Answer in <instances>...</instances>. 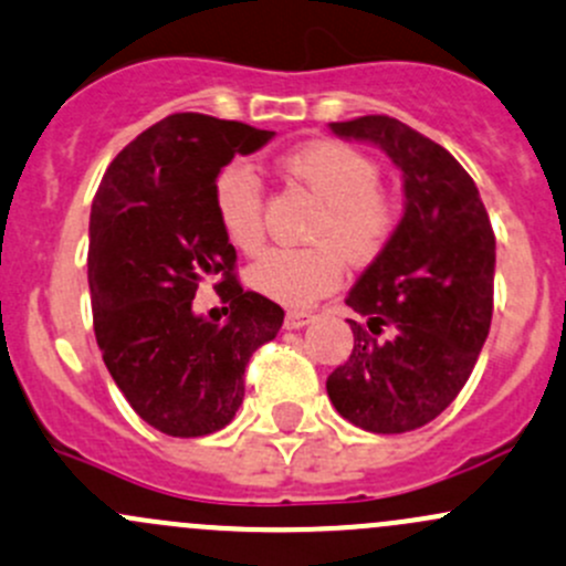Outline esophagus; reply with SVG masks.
Segmentation results:
<instances>
[{"instance_id":"34e87169","label":"esophagus","mask_w":566,"mask_h":566,"mask_svg":"<svg viewBox=\"0 0 566 566\" xmlns=\"http://www.w3.org/2000/svg\"><path fill=\"white\" fill-rule=\"evenodd\" d=\"M314 319L312 312H287L284 314V328L287 331H298L303 325H308Z\"/></svg>"}]
</instances>
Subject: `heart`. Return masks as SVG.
<instances>
[{"mask_svg": "<svg viewBox=\"0 0 566 566\" xmlns=\"http://www.w3.org/2000/svg\"><path fill=\"white\" fill-rule=\"evenodd\" d=\"M284 176L319 200L308 224L314 243L271 249L249 268L252 290L284 306H308L342 284L347 258L371 263L398 228V203L379 187V165L342 140H312L282 159ZM263 184L252 165L235 159L213 178V211L224 235L241 252H260L265 241Z\"/></svg>", "mask_w": 566, "mask_h": 566, "instance_id": "heart-1", "label": "heart"}]
</instances>
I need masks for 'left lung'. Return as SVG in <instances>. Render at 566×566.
Returning a JSON list of instances; mask_svg holds the SVG:
<instances>
[{"mask_svg": "<svg viewBox=\"0 0 566 566\" xmlns=\"http://www.w3.org/2000/svg\"><path fill=\"white\" fill-rule=\"evenodd\" d=\"M331 129L385 148L403 174L407 208L349 290L353 355L325 388L363 431H415L455 401L478 363L491 331L496 235L472 176L448 148L390 116Z\"/></svg>", "mask_w": 566, "mask_h": 566, "instance_id": "obj_1", "label": "left lung"}]
</instances>
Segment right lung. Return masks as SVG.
<instances>
[{
  "mask_svg": "<svg viewBox=\"0 0 566 566\" xmlns=\"http://www.w3.org/2000/svg\"><path fill=\"white\" fill-rule=\"evenodd\" d=\"M273 138L241 122L174 113L116 154L88 222L94 336L129 407L168 437H206L235 418L254 349L276 338L279 303L243 290L213 211V178ZM200 281L228 302L198 318Z\"/></svg>",
  "mask_w": 566,
  "mask_h": 566,
  "instance_id": "right-lung-1",
  "label": "right lung"
}]
</instances>
